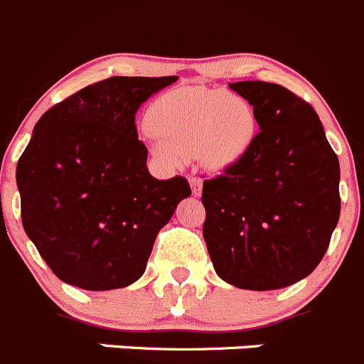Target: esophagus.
Here are the masks:
<instances>
[{"instance_id":"esophagus-1","label":"esophagus","mask_w":364,"mask_h":364,"mask_svg":"<svg viewBox=\"0 0 364 364\" xmlns=\"http://www.w3.org/2000/svg\"><path fill=\"white\" fill-rule=\"evenodd\" d=\"M188 181H190V186H192L193 196H201V192H203V179L198 178V176H192V178H190Z\"/></svg>"}]
</instances>
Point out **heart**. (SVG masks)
Masks as SVG:
<instances>
[{
  "mask_svg": "<svg viewBox=\"0 0 364 364\" xmlns=\"http://www.w3.org/2000/svg\"><path fill=\"white\" fill-rule=\"evenodd\" d=\"M145 122L158 138L149 149L168 166L196 154L210 171H224L244 158L257 136L250 102L210 87H179L161 95L149 105Z\"/></svg>",
  "mask_w": 364,
  "mask_h": 364,
  "instance_id": "b5f03b06",
  "label": "heart"
}]
</instances>
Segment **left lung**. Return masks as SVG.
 I'll return each mask as SVG.
<instances>
[{
	"label": "left lung",
	"mask_w": 364,
	"mask_h": 364,
	"mask_svg": "<svg viewBox=\"0 0 364 364\" xmlns=\"http://www.w3.org/2000/svg\"><path fill=\"white\" fill-rule=\"evenodd\" d=\"M257 114L259 134L223 176L203 183L213 269L250 291L282 289L321 262L339 220V161L304 98L262 80L230 84Z\"/></svg>",
	"instance_id": "obj_1"
}]
</instances>
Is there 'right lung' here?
I'll return each mask as SVG.
<instances>
[{
    "label": "right lung",
    "instance_id": "1",
    "mask_svg": "<svg viewBox=\"0 0 364 364\" xmlns=\"http://www.w3.org/2000/svg\"><path fill=\"white\" fill-rule=\"evenodd\" d=\"M178 77H111L50 107L18 161L21 219L50 269L86 291L145 273L188 181L152 178L134 114Z\"/></svg>",
    "mask_w": 364,
    "mask_h": 364
}]
</instances>
